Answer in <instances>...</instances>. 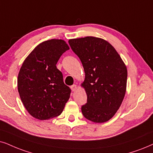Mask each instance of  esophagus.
I'll return each instance as SVG.
<instances>
[{"mask_svg": "<svg viewBox=\"0 0 153 153\" xmlns=\"http://www.w3.org/2000/svg\"><path fill=\"white\" fill-rule=\"evenodd\" d=\"M71 90H72L73 92H75V91L77 90V85H73L71 87Z\"/></svg>", "mask_w": 153, "mask_h": 153, "instance_id": "1", "label": "esophagus"}]
</instances>
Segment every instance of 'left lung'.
I'll return each mask as SVG.
<instances>
[{
    "instance_id": "obj_1",
    "label": "left lung",
    "mask_w": 153,
    "mask_h": 153,
    "mask_svg": "<svg viewBox=\"0 0 153 153\" xmlns=\"http://www.w3.org/2000/svg\"><path fill=\"white\" fill-rule=\"evenodd\" d=\"M85 73L82 85L87 103L81 110L87 119L103 123L114 117L124 98L127 69L114 48L100 38L86 36L68 41Z\"/></svg>"
}]
</instances>
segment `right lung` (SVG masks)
<instances>
[{"mask_svg": "<svg viewBox=\"0 0 153 153\" xmlns=\"http://www.w3.org/2000/svg\"><path fill=\"white\" fill-rule=\"evenodd\" d=\"M69 49L62 39L47 40L36 46L26 58L17 79L25 107L32 117L46 120L62 113L71 90L56 68L61 55Z\"/></svg>", "mask_w": 153, "mask_h": 153, "instance_id": "obj_1", "label": "right lung"}]
</instances>
